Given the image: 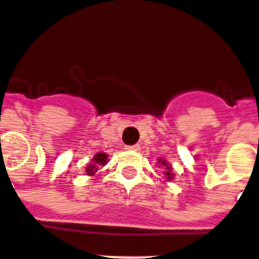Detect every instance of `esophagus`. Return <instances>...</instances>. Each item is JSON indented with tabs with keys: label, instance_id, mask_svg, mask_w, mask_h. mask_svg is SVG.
Wrapping results in <instances>:
<instances>
[{
	"label": "esophagus",
	"instance_id": "34e87169",
	"mask_svg": "<svg viewBox=\"0 0 259 259\" xmlns=\"http://www.w3.org/2000/svg\"><path fill=\"white\" fill-rule=\"evenodd\" d=\"M124 150H127V151H139L140 150V146H126V148Z\"/></svg>",
	"mask_w": 259,
	"mask_h": 259
}]
</instances>
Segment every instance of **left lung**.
<instances>
[{"label": "left lung", "instance_id": "1", "mask_svg": "<svg viewBox=\"0 0 259 259\" xmlns=\"http://www.w3.org/2000/svg\"><path fill=\"white\" fill-rule=\"evenodd\" d=\"M158 163H159V168L162 169V175H163V179H165V182H170V180H174L175 174H174V168H172V165H169V162H166V159H162V158H159V159H158Z\"/></svg>", "mask_w": 259, "mask_h": 259}]
</instances>
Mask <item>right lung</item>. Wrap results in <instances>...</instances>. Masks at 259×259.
Instances as JSON below:
<instances>
[{
    "instance_id": "1",
    "label": "right lung",
    "mask_w": 259,
    "mask_h": 259,
    "mask_svg": "<svg viewBox=\"0 0 259 259\" xmlns=\"http://www.w3.org/2000/svg\"><path fill=\"white\" fill-rule=\"evenodd\" d=\"M108 163V154L105 152H97L96 155L93 157L91 159V162L87 163V166H85V175L87 176H94L97 174V170L104 166V165H107Z\"/></svg>"
}]
</instances>
